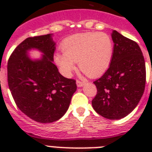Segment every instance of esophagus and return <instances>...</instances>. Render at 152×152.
Instances as JSON below:
<instances>
[{
  "instance_id": "obj_1",
  "label": "esophagus",
  "mask_w": 152,
  "mask_h": 152,
  "mask_svg": "<svg viewBox=\"0 0 152 152\" xmlns=\"http://www.w3.org/2000/svg\"><path fill=\"white\" fill-rule=\"evenodd\" d=\"M76 84H77V86L78 87V88H80V87H82V86L84 85V82H83V81H80V80H76Z\"/></svg>"
}]
</instances>
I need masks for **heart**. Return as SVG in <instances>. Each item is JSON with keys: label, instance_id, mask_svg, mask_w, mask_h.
Masks as SVG:
<instances>
[{"label": "heart", "instance_id": "heart-1", "mask_svg": "<svg viewBox=\"0 0 152 152\" xmlns=\"http://www.w3.org/2000/svg\"><path fill=\"white\" fill-rule=\"evenodd\" d=\"M62 53H56L55 61L65 76L70 77L75 62L90 77H97L108 69L113 54L111 37L105 33L87 32L66 38L61 45Z\"/></svg>", "mask_w": 152, "mask_h": 152}]
</instances>
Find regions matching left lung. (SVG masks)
<instances>
[{"label": "left lung", "instance_id": "left-lung-1", "mask_svg": "<svg viewBox=\"0 0 152 152\" xmlns=\"http://www.w3.org/2000/svg\"><path fill=\"white\" fill-rule=\"evenodd\" d=\"M110 65L96 80L97 93L92 100L93 108L109 119L126 116L138 105L145 91V63L139 45L116 30Z\"/></svg>", "mask_w": 152, "mask_h": 152}]
</instances>
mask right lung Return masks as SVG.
I'll use <instances>...</instances> for the list:
<instances>
[{
    "label": "right lung",
    "instance_id": "1",
    "mask_svg": "<svg viewBox=\"0 0 152 152\" xmlns=\"http://www.w3.org/2000/svg\"><path fill=\"white\" fill-rule=\"evenodd\" d=\"M44 53L29 58L27 51ZM56 43L52 34L29 37L12 52L7 63V82L13 100L25 115L41 123H53L68 110L76 80L63 77L53 63Z\"/></svg>",
    "mask_w": 152,
    "mask_h": 152
}]
</instances>
